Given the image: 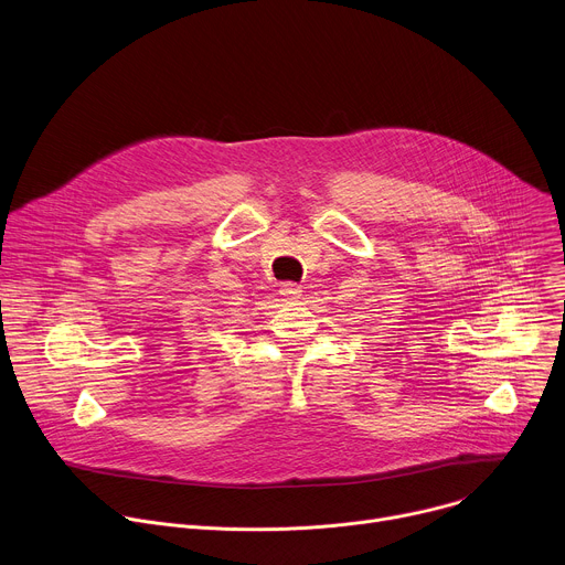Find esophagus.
<instances>
[{"label": "esophagus", "mask_w": 565, "mask_h": 565, "mask_svg": "<svg viewBox=\"0 0 565 565\" xmlns=\"http://www.w3.org/2000/svg\"><path fill=\"white\" fill-rule=\"evenodd\" d=\"M280 294H282L285 298H298V296H300V287H298L296 282H282V285H280Z\"/></svg>", "instance_id": "obj_1"}]
</instances>
